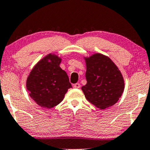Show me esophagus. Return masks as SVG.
<instances>
[{"instance_id": "esophagus-1", "label": "esophagus", "mask_w": 150, "mask_h": 150, "mask_svg": "<svg viewBox=\"0 0 150 150\" xmlns=\"http://www.w3.org/2000/svg\"><path fill=\"white\" fill-rule=\"evenodd\" d=\"M74 87L76 88H80V83H75V84H74Z\"/></svg>"}]
</instances>
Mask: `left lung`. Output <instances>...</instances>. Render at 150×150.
Segmentation results:
<instances>
[{"instance_id": "1", "label": "left lung", "mask_w": 150, "mask_h": 150, "mask_svg": "<svg viewBox=\"0 0 150 150\" xmlns=\"http://www.w3.org/2000/svg\"><path fill=\"white\" fill-rule=\"evenodd\" d=\"M83 59L87 83L81 90L86 99L100 109L113 106L125 89V81L120 70L110 58L99 53Z\"/></svg>"}]
</instances>
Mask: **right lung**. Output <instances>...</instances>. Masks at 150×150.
<instances>
[{"label":"right lung","instance_id":"right-lung-1","mask_svg":"<svg viewBox=\"0 0 150 150\" xmlns=\"http://www.w3.org/2000/svg\"><path fill=\"white\" fill-rule=\"evenodd\" d=\"M62 58L49 54L37 62L26 79V88L35 102L44 109L60 104L72 88L67 72L60 67Z\"/></svg>","mask_w":150,"mask_h":150}]
</instances>
